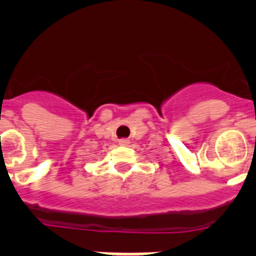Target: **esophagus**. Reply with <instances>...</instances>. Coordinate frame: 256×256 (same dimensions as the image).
<instances>
[{
  "label": "esophagus",
  "mask_w": 256,
  "mask_h": 256,
  "mask_svg": "<svg viewBox=\"0 0 256 256\" xmlns=\"http://www.w3.org/2000/svg\"><path fill=\"white\" fill-rule=\"evenodd\" d=\"M119 144H120V146H126V144H130V140H126V138L119 140Z\"/></svg>",
  "instance_id": "34e87169"
}]
</instances>
